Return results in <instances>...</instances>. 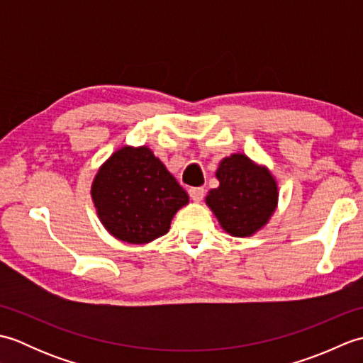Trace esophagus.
<instances>
[{
    "instance_id": "obj_1",
    "label": "esophagus",
    "mask_w": 363,
    "mask_h": 363,
    "mask_svg": "<svg viewBox=\"0 0 363 363\" xmlns=\"http://www.w3.org/2000/svg\"><path fill=\"white\" fill-rule=\"evenodd\" d=\"M189 194H190V198L194 199L195 203H199V201H203V198H204V189L203 187H191L189 190Z\"/></svg>"
}]
</instances>
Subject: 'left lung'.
<instances>
[{"label": "left lung", "mask_w": 363, "mask_h": 363, "mask_svg": "<svg viewBox=\"0 0 363 363\" xmlns=\"http://www.w3.org/2000/svg\"><path fill=\"white\" fill-rule=\"evenodd\" d=\"M215 176L220 186L207 194L206 204L220 226L233 237H251L264 228L279 199L272 172L235 152L221 159Z\"/></svg>", "instance_id": "8db88e82"}]
</instances>
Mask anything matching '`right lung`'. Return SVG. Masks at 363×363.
Returning a JSON list of instances; mask_svg holds the SVG:
<instances>
[{
	"label": "right lung",
	"instance_id": "right-lung-1",
	"mask_svg": "<svg viewBox=\"0 0 363 363\" xmlns=\"http://www.w3.org/2000/svg\"><path fill=\"white\" fill-rule=\"evenodd\" d=\"M99 221L120 242L145 245L165 235L189 195L148 146L118 148L91 182Z\"/></svg>",
	"mask_w": 363,
	"mask_h": 363
}]
</instances>
